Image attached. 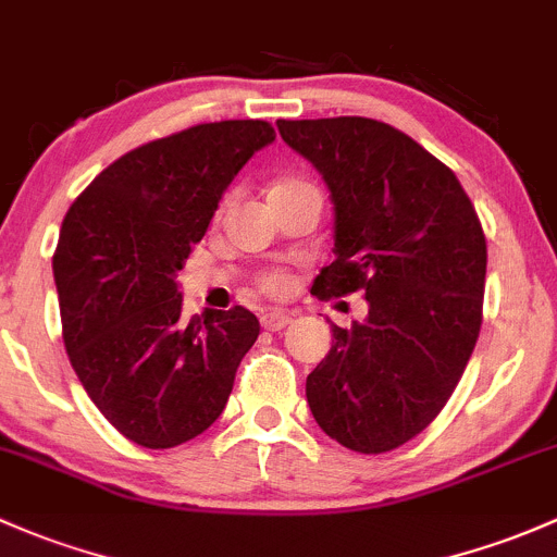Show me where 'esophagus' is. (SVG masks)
<instances>
[{
    "instance_id": "obj_1",
    "label": "esophagus",
    "mask_w": 557,
    "mask_h": 557,
    "mask_svg": "<svg viewBox=\"0 0 557 557\" xmlns=\"http://www.w3.org/2000/svg\"><path fill=\"white\" fill-rule=\"evenodd\" d=\"M290 323V314L285 312H263L261 314V325L267 327V331H283V327H288Z\"/></svg>"
}]
</instances>
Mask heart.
<instances>
[{
	"instance_id": "b5f03b06",
	"label": "heart",
	"mask_w": 557,
	"mask_h": 557,
	"mask_svg": "<svg viewBox=\"0 0 557 557\" xmlns=\"http://www.w3.org/2000/svg\"><path fill=\"white\" fill-rule=\"evenodd\" d=\"M309 186H312L309 181L296 178V175H285V178H280L277 184L272 186V191H269V195H285V191L309 189ZM226 202H230V200H226ZM226 202H224V208H226ZM259 288L267 296H283V294H288L290 277L285 272H263L259 277Z\"/></svg>"
}]
</instances>
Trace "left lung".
<instances>
[{
	"mask_svg": "<svg viewBox=\"0 0 557 557\" xmlns=\"http://www.w3.org/2000/svg\"><path fill=\"white\" fill-rule=\"evenodd\" d=\"M323 173L336 210V261L312 294L360 290L368 318L333 327L307 376L320 430L384 454L432 424L454 395L483 323L485 234L459 178L411 136L368 116L277 120Z\"/></svg>",
	"mask_w": 557,
	"mask_h": 557,
	"instance_id": "left-lung-1",
	"label": "left lung"
}]
</instances>
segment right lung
<instances>
[{
    "label": "right lung",
    "instance_id": "add662e5",
    "mask_svg": "<svg viewBox=\"0 0 557 557\" xmlns=\"http://www.w3.org/2000/svg\"><path fill=\"white\" fill-rule=\"evenodd\" d=\"M272 140L263 120L149 140L98 173L63 219L52 253L63 344L98 411L138 446L202 435L259 338L245 307L186 320L175 274L239 168Z\"/></svg>",
    "mask_w": 557,
    "mask_h": 557
}]
</instances>
